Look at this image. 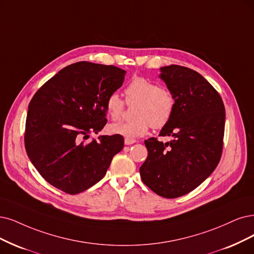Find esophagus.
Listing matches in <instances>:
<instances>
[{
	"label": "esophagus",
	"mask_w": 254,
	"mask_h": 254,
	"mask_svg": "<svg viewBox=\"0 0 254 254\" xmlns=\"http://www.w3.org/2000/svg\"><path fill=\"white\" fill-rule=\"evenodd\" d=\"M137 141L135 139H128V138H126L125 139V143H126V145H130V144H134V143H136Z\"/></svg>",
	"instance_id": "34e87169"
}]
</instances>
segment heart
<instances>
[{"label":"heart","instance_id":"heart-1","mask_svg":"<svg viewBox=\"0 0 254 254\" xmlns=\"http://www.w3.org/2000/svg\"><path fill=\"white\" fill-rule=\"evenodd\" d=\"M127 102L138 101L134 109L135 118L109 127V132L128 139L144 136L149 127H163L171 120L175 110V98L170 91L143 77L134 78L126 89ZM106 108L109 116L117 120L122 116L125 102L117 93L109 95Z\"/></svg>","mask_w":254,"mask_h":254}]
</instances>
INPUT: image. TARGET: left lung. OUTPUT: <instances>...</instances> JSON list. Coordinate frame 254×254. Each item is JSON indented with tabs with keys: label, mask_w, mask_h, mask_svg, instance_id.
<instances>
[{
	"label": "left lung",
	"mask_w": 254,
	"mask_h": 254,
	"mask_svg": "<svg viewBox=\"0 0 254 254\" xmlns=\"http://www.w3.org/2000/svg\"><path fill=\"white\" fill-rule=\"evenodd\" d=\"M160 77L175 98L171 120L159 136L144 143L147 158L140 167L143 183L174 199L196 189L218 166L222 155L225 107L219 93L201 74L182 65L160 68Z\"/></svg>",
	"instance_id": "obj_1"
}]
</instances>
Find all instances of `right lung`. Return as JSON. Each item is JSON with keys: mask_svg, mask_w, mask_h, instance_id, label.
Instances as JSON below:
<instances>
[{"mask_svg": "<svg viewBox=\"0 0 254 254\" xmlns=\"http://www.w3.org/2000/svg\"><path fill=\"white\" fill-rule=\"evenodd\" d=\"M126 71L114 65L78 62L67 65L32 97L26 119L25 147L44 179L76 194L105 177L124 137L101 135L106 102L124 83Z\"/></svg>", "mask_w": 254, "mask_h": 254, "instance_id": "obj_1", "label": "right lung"}]
</instances>
